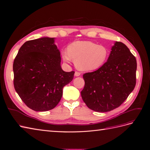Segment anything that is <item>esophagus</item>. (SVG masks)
Returning <instances> with one entry per match:
<instances>
[{"label":"esophagus","mask_w":150,"mask_h":150,"mask_svg":"<svg viewBox=\"0 0 150 150\" xmlns=\"http://www.w3.org/2000/svg\"><path fill=\"white\" fill-rule=\"evenodd\" d=\"M80 72H79V71H75V76H80Z\"/></svg>","instance_id":"obj_1"}]
</instances>
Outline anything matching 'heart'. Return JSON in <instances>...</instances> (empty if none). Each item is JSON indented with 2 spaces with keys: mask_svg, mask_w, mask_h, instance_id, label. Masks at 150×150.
<instances>
[{
  "mask_svg": "<svg viewBox=\"0 0 150 150\" xmlns=\"http://www.w3.org/2000/svg\"><path fill=\"white\" fill-rule=\"evenodd\" d=\"M109 49L104 45L88 41H78L71 43L67 51L62 52L65 62L73 59L76 67L81 71H91L100 68L106 62Z\"/></svg>",
  "mask_w": 150,
  "mask_h": 150,
  "instance_id": "obj_1",
  "label": "heart"
}]
</instances>
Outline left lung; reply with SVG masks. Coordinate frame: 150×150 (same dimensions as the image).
Returning <instances> with one entry per match:
<instances>
[{
    "mask_svg": "<svg viewBox=\"0 0 150 150\" xmlns=\"http://www.w3.org/2000/svg\"><path fill=\"white\" fill-rule=\"evenodd\" d=\"M136 71L134 55L124 43L115 42L107 62L97 70L83 75V100L96 112H109L118 108L134 89Z\"/></svg>",
    "mask_w": 150,
    "mask_h": 150,
    "instance_id": "1",
    "label": "left lung"
}]
</instances>
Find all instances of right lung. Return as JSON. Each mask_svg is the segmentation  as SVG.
Wrapping results in <instances>:
<instances>
[{
    "instance_id": "1",
    "label": "right lung",
    "mask_w": 150,
    "mask_h": 150,
    "mask_svg": "<svg viewBox=\"0 0 150 150\" xmlns=\"http://www.w3.org/2000/svg\"><path fill=\"white\" fill-rule=\"evenodd\" d=\"M54 38L42 37L25 42L14 60L15 90L21 100L35 111H47L57 106L64 86L75 71H64Z\"/></svg>"
}]
</instances>
